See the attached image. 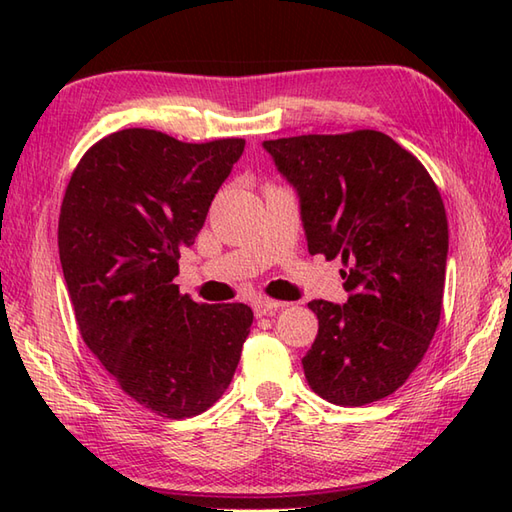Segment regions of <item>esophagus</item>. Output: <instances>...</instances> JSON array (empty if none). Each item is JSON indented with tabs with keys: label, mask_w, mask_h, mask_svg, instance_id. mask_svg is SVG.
Here are the masks:
<instances>
[{
	"label": "esophagus",
	"mask_w": 512,
	"mask_h": 512,
	"mask_svg": "<svg viewBox=\"0 0 512 512\" xmlns=\"http://www.w3.org/2000/svg\"><path fill=\"white\" fill-rule=\"evenodd\" d=\"M279 308H286V303L275 301V299H266V297L257 299V301L253 303L255 317H266V314H273V312H277Z\"/></svg>",
	"instance_id": "34e87169"
}]
</instances>
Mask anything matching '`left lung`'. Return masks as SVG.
Returning a JSON list of instances; mask_svg holds the SVG:
<instances>
[{
    "label": "left lung",
    "instance_id": "1",
    "mask_svg": "<svg viewBox=\"0 0 512 512\" xmlns=\"http://www.w3.org/2000/svg\"><path fill=\"white\" fill-rule=\"evenodd\" d=\"M297 189L310 255L339 257L347 303L314 299L319 334L303 356L314 394L343 407L387 398L436 334L449 224L422 162L374 129L264 140Z\"/></svg>",
    "mask_w": 512,
    "mask_h": 512
}]
</instances>
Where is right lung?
<instances>
[{"label": "right lung", "mask_w": 512, "mask_h": 512, "mask_svg": "<svg viewBox=\"0 0 512 512\" xmlns=\"http://www.w3.org/2000/svg\"><path fill=\"white\" fill-rule=\"evenodd\" d=\"M244 145L121 129L85 151L63 195L59 257L83 341L127 396L171 420L220 400L253 323L244 303L206 306L173 284Z\"/></svg>", "instance_id": "obj_1"}]
</instances>
